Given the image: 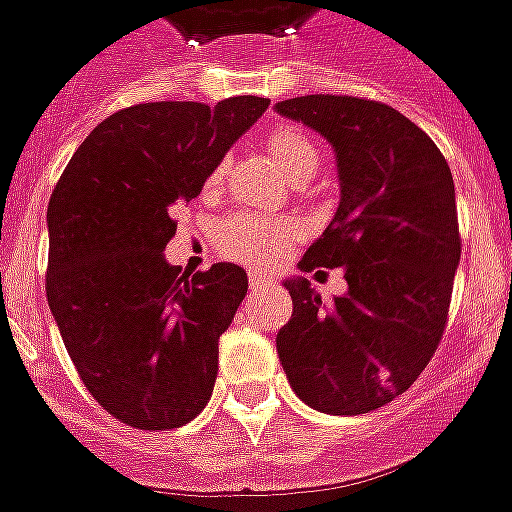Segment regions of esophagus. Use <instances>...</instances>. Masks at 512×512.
I'll use <instances>...</instances> for the list:
<instances>
[{
  "mask_svg": "<svg viewBox=\"0 0 512 512\" xmlns=\"http://www.w3.org/2000/svg\"><path fill=\"white\" fill-rule=\"evenodd\" d=\"M249 285H252V290L268 288L271 279H268V274H263V271H249Z\"/></svg>",
  "mask_w": 512,
  "mask_h": 512,
  "instance_id": "obj_1",
  "label": "esophagus"
}]
</instances>
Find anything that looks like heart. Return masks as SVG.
<instances>
[{
  "label": "heart",
  "mask_w": 512,
  "mask_h": 512,
  "mask_svg": "<svg viewBox=\"0 0 512 512\" xmlns=\"http://www.w3.org/2000/svg\"><path fill=\"white\" fill-rule=\"evenodd\" d=\"M268 153L274 156L279 167L288 172L290 178H301L304 172L318 169V147L312 145V139L299 128L279 126L266 136ZM224 167L211 169V175L205 180V189L213 191L222 183ZM293 227L288 222H274V219H263V216H252V213H238L233 219L219 227L216 241L227 257L244 260V263H271L277 260L290 241Z\"/></svg>",
  "instance_id": "1"
}]
</instances>
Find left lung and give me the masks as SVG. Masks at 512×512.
<instances>
[{
	"mask_svg": "<svg viewBox=\"0 0 512 512\" xmlns=\"http://www.w3.org/2000/svg\"><path fill=\"white\" fill-rule=\"evenodd\" d=\"M277 115L321 134L337 158L340 205L299 268H343L334 301L288 277L293 318L277 354L293 392L334 417L403 395L439 345L461 263L455 183L441 150L397 109L351 95H301Z\"/></svg>",
	"mask_w": 512,
	"mask_h": 512,
	"instance_id": "8db88e82",
	"label": "left lung"
}]
</instances>
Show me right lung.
<instances>
[{
  "mask_svg": "<svg viewBox=\"0 0 512 512\" xmlns=\"http://www.w3.org/2000/svg\"><path fill=\"white\" fill-rule=\"evenodd\" d=\"M268 98L120 109L73 153L51 194L46 299L84 386L139 430L180 428L211 400L219 337L249 288L235 263L178 277L172 205L255 126Z\"/></svg>",
  "mask_w": 512,
  "mask_h": 512,
  "instance_id": "right-lung-1",
  "label": "right lung"
}]
</instances>
